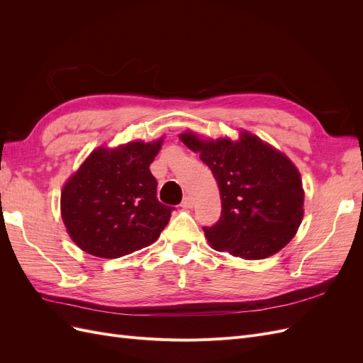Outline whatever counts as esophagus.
I'll return each mask as SVG.
<instances>
[{
	"label": "esophagus",
	"instance_id": "1",
	"mask_svg": "<svg viewBox=\"0 0 363 363\" xmlns=\"http://www.w3.org/2000/svg\"><path fill=\"white\" fill-rule=\"evenodd\" d=\"M192 206H194V200H192V196L186 195L184 199H183V201H182V207H184V208H191Z\"/></svg>",
	"mask_w": 363,
	"mask_h": 363
}]
</instances>
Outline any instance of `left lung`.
<instances>
[{"mask_svg": "<svg viewBox=\"0 0 363 363\" xmlns=\"http://www.w3.org/2000/svg\"><path fill=\"white\" fill-rule=\"evenodd\" d=\"M183 144L211 168L221 195V216L203 227L215 250L247 260L276 255L303 219L301 175L283 152L240 131L239 140H204L180 135Z\"/></svg>", "mask_w": 363, "mask_h": 363, "instance_id": "obj_1", "label": "left lung"}]
</instances>
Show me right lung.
Instances as JSON below:
<instances>
[{
  "label": "right lung",
  "mask_w": 363,
  "mask_h": 363,
  "mask_svg": "<svg viewBox=\"0 0 363 363\" xmlns=\"http://www.w3.org/2000/svg\"><path fill=\"white\" fill-rule=\"evenodd\" d=\"M162 142L96 148L63 186V223L83 251L116 259L160 236L174 211L157 200V182L150 171Z\"/></svg>",
  "instance_id": "right-lung-1"
}]
</instances>
